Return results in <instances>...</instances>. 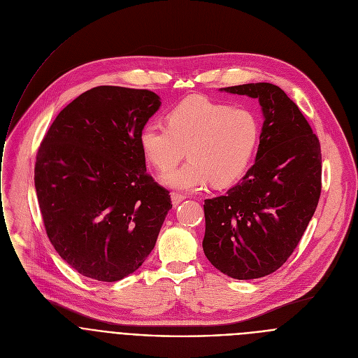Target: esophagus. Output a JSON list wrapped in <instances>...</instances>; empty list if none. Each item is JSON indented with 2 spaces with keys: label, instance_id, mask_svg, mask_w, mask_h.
Here are the masks:
<instances>
[{
  "label": "esophagus",
  "instance_id": "34e87169",
  "mask_svg": "<svg viewBox=\"0 0 358 358\" xmlns=\"http://www.w3.org/2000/svg\"><path fill=\"white\" fill-rule=\"evenodd\" d=\"M184 199H185V196L181 195V194H178V192H173V194H171V202H173L174 207H177L178 203H180L181 201H184Z\"/></svg>",
  "mask_w": 358,
  "mask_h": 358
}]
</instances>
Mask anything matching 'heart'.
<instances>
[{
  "mask_svg": "<svg viewBox=\"0 0 358 358\" xmlns=\"http://www.w3.org/2000/svg\"><path fill=\"white\" fill-rule=\"evenodd\" d=\"M259 138L261 123L252 110L203 97L182 100L167 124L148 122L138 137L144 156L160 171L176 167L187 150L184 166L160 176L163 185L185 192L211 181L217 187L236 182L257 155Z\"/></svg>",
  "mask_w": 358,
  "mask_h": 358,
  "instance_id": "heart-1",
  "label": "heart"
}]
</instances>
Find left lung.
Here are the masks:
<instances>
[{"label": "left lung", "instance_id": "8db88e82", "mask_svg": "<svg viewBox=\"0 0 358 358\" xmlns=\"http://www.w3.org/2000/svg\"><path fill=\"white\" fill-rule=\"evenodd\" d=\"M220 90L258 99L264 124L255 164L225 195L203 202L202 249L229 278L258 279L287 261L316 211L320 143L279 86L259 82Z\"/></svg>", "mask_w": 358, "mask_h": 358}]
</instances>
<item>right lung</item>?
<instances>
[{
    "mask_svg": "<svg viewBox=\"0 0 358 358\" xmlns=\"http://www.w3.org/2000/svg\"><path fill=\"white\" fill-rule=\"evenodd\" d=\"M160 106L155 92L97 86L69 103L42 140L34 180L45 229L86 278L117 282L136 272L173 207L145 173L138 140Z\"/></svg>",
    "mask_w": 358,
    "mask_h": 358,
    "instance_id": "add662e5",
    "label": "right lung"
}]
</instances>
